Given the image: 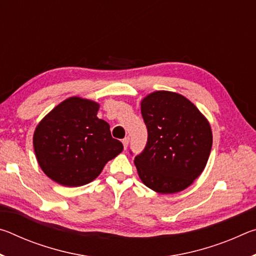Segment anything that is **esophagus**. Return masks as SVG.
Returning a JSON list of instances; mask_svg holds the SVG:
<instances>
[{
  "instance_id": "34e87169",
  "label": "esophagus",
  "mask_w": 256,
  "mask_h": 256,
  "mask_svg": "<svg viewBox=\"0 0 256 256\" xmlns=\"http://www.w3.org/2000/svg\"><path fill=\"white\" fill-rule=\"evenodd\" d=\"M128 142H130V138H124L123 140H122V144H123V146H124V149H125V150H126V148H128Z\"/></svg>"
}]
</instances>
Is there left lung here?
<instances>
[{
    "instance_id": "1",
    "label": "left lung",
    "mask_w": 256,
    "mask_h": 256,
    "mask_svg": "<svg viewBox=\"0 0 256 256\" xmlns=\"http://www.w3.org/2000/svg\"><path fill=\"white\" fill-rule=\"evenodd\" d=\"M141 114L148 128L146 148L134 158L141 180L162 194L188 188L210 156L208 120L188 98L164 90L142 99Z\"/></svg>"
}]
</instances>
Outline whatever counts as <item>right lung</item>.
Wrapping results in <instances>:
<instances>
[{
    "label": "right lung",
    "instance_id": "right-lung-1",
    "mask_svg": "<svg viewBox=\"0 0 256 256\" xmlns=\"http://www.w3.org/2000/svg\"><path fill=\"white\" fill-rule=\"evenodd\" d=\"M99 104L70 97L53 108L34 133V150L42 172L60 185L92 182L123 150L110 124L97 118Z\"/></svg>",
    "mask_w": 256,
    "mask_h": 256
}]
</instances>
